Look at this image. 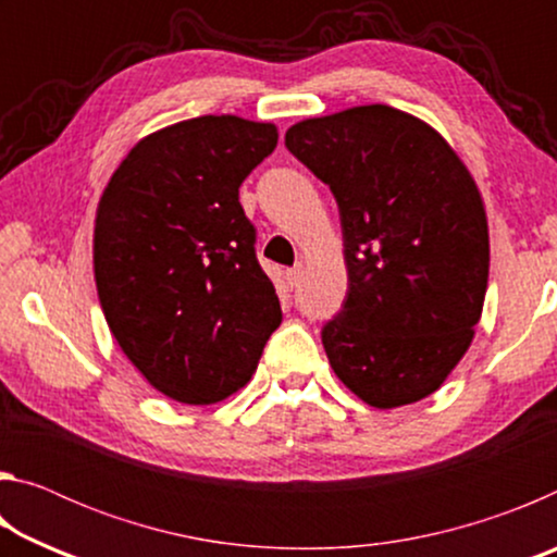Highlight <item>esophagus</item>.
<instances>
[{"label":"esophagus","mask_w":557,"mask_h":557,"mask_svg":"<svg viewBox=\"0 0 557 557\" xmlns=\"http://www.w3.org/2000/svg\"><path fill=\"white\" fill-rule=\"evenodd\" d=\"M285 280H287V285H289V287H297L299 282H301V268L297 265V268L287 270V272H285Z\"/></svg>","instance_id":"esophagus-1"}]
</instances>
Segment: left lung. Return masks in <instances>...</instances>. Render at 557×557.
<instances>
[{
  "mask_svg": "<svg viewBox=\"0 0 557 557\" xmlns=\"http://www.w3.org/2000/svg\"><path fill=\"white\" fill-rule=\"evenodd\" d=\"M285 147L342 215L348 289L322 329L334 373L381 410L428 398L484 307L488 225L474 178L437 129L391 106L301 120Z\"/></svg>",
  "mask_w": 557,
  "mask_h": 557,
  "instance_id": "left-lung-1",
  "label": "left lung"
}]
</instances>
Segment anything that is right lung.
<instances>
[{
    "instance_id": "obj_1",
    "label": "right lung",
    "mask_w": 557,
    "mask_h": 557,
    "mask_svg": "<svg viewBox=\"0 0 557 557\" xmlns=\"http://www.w3.org/2000/svg\"><path fill=\"white\" fill-rule=\"evenodd\" d=\"M275 147L270 122L184 120L139 139L102 191L92 240L102 314L166 398L211 405L240 391L282 322L238 201Z\"/></svg>"
}]
</instances>
